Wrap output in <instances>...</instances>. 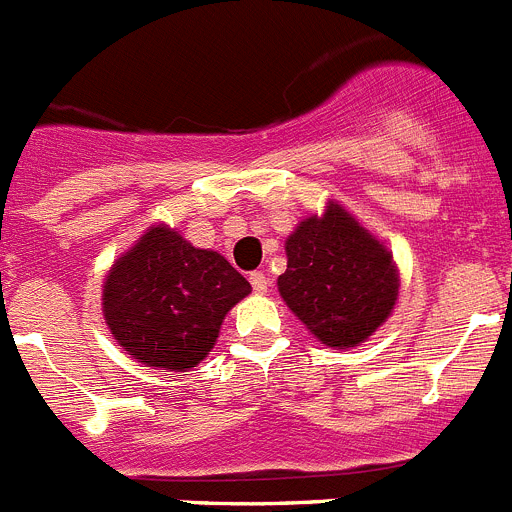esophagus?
Instances as JSON below:
<instances>
[{"instance_id": "34e87169", "label": "esophagus", "mask_w": 512, "mask_h": 512, "mask_svg": "<svg viewBox=\"0 0 512 512\" xmlns=\"http://www.w3.org/2000/svg\"><path fill=\"white\" fill-rule=\"evenodd\" d=\"M248 282H251V287L256 295H264L266 287H269V279H266L264 271H253L251 277H248Z\"/></svg>"}]
</instances>
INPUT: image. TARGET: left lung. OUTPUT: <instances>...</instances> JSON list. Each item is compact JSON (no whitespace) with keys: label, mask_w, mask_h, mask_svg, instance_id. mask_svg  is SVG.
Here are the masks:
<instances>
[{"label":"left lung","mask_w":512,"mask_h":512,"mask_svg":"<svg viewBox=\"0 0 512 512\" xmlns=\"http://www.w3.org/2000/svg\"><path fill=\"white\" fill-rule=\"evenodd\" d=\"M397 287L390 251L341 205L302 220L287 238L279 295L325 346L366 341L395 307Z\"/></svg>","instance_id":"obj_1"}]
</instances>
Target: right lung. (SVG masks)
<instances>
[{"label": "right lung", "mask_w": 512, "mask_h": 512, "mask_svg": "<svg viewBox=\"0 0 512 512\" xmlns=\"http://www.w3.org/2000/svg\"><path fill=\"white\" fill-rule=\"evenodd\" d=\"M251 292L241 271L215 251L194 248L176 230H148L104 284V320L130 356L187 372L207 356L225 312Z\"/></svg>", "instance_id": "right-lung-1"}]
</instances>
